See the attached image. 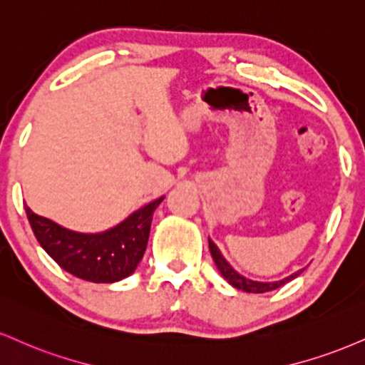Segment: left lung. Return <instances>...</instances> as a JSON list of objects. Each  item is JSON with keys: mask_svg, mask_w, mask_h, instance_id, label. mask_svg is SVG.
Instances as JSON below:
<instances>
[{"mask_svg": "<svg viewBox=\"0 0 365 365\" xmlns=\"http://www.w3.org/2000/svg\"><path fill=\"white\" fill-rule=\"evenodd\" d=\"M209 250H210V255H212V258H214V263H216L217 270L221 272L222 277H225L227 282L232 285V287L240 289V291H243V292L262 294V292L275 291V289L282 287L284 284L291 282L292 279H296L297 275H301V272L304 270V269H302V270L294 272V274H291L289 277H285L282 280H274V282H260V280H253V279L245 277V275H241L240 272H236L235 269H232L231 263L227 262L225 257H222L221 250L217 248V245L214 243V241L210 238H209Z\"/></svg>", "mask_w": 365, "mask_h": 365, "instance_id": "left-lung-1", "label": "left lung"}]
</instances>
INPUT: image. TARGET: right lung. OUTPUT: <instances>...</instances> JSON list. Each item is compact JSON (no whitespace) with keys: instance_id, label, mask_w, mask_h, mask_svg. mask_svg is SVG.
Listing matches in <instances>:
<instances>
[{"instance_id":"right-lung-1","label":"right lung","mask_w":365,"mask_h":365,"mask_svg":"<svg viewBox=\"0 0 365 365\" xmlns=\"http://www.w3.org/2000/svg\"><path fill=\"white\" fill-rule=\"evenodd\" d=\"M163 199L149 202L102 232L68 230L35 214L29 205L25 210L35 238L61 269L88 282L112 284L138 269L148 247L153 214Z\"/></svg>"}]
</instances>
